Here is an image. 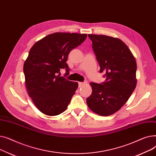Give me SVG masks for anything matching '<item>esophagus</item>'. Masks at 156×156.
<instances>
[{
	"instance_id": "1",
	"label": "esophagus",
	"mask_w": 156,
	"mask_h": 156,
	"mask_svg": "<svg viewBox=\"0 0 156 156\" xmlns=\"http://www.w3.org/2000/svg\"><path fill=\"white\" fill-rule=\"evenodd\" d=\"M85 84V83H84V82H79L78 83V85H79V87L80 88H81V87H82Z\"/></svg>"
}]
</instances>
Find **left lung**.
<instances>
[{
	"mask_svg": "<svg viewBox=\"0 0 156 156\" xmlns=\"http://www.w3.org/2000/svg\"><path fill=\"white\" fill-rule=\"evenodd\" d=\"M92 48L105 73L102 84L90 83L91 95L87 99L88 108L103 116L119 111L127 102L136 85V62L128 46L119 38L89 34Z\"/></svg>",
	"mask_w": 156,
	"mask_h": 156,
	"instance_id": "left-lung-1",
	"label": "left lung"
}]
</instances>
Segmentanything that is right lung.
Instances as JSON below:
<instances>
[{
	"label": "right lung",
	"instance_id": "right-lung-1",
	"mask_svg": "<svg viewBox=\"0 0 156 156\" xmlns=\"http://www.w3.org/2000/svg\"><path fill=\"white\" fill-rule=\"evenodd\" d=\"M87 34L57 32L37 42L24 63L23 71L29 96L38 109L48 116H56L67 109L78 87L77 82L60 76L69 69V53L85 40Z\"/></svg>",
	"mask_w": 156,
	"mask_h": 156
}]
</instances>
